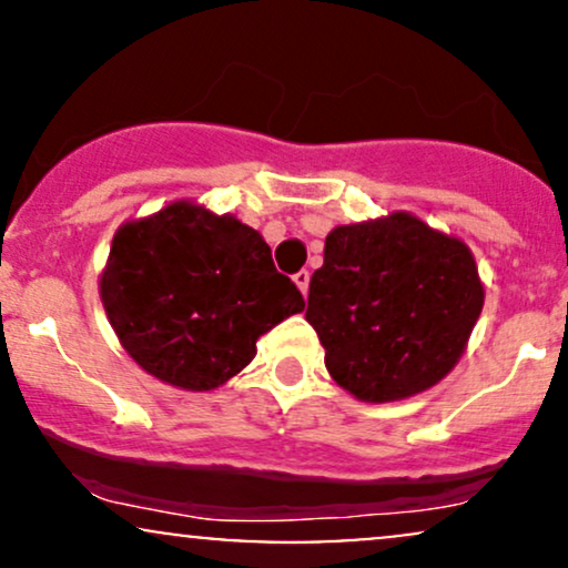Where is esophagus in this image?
<instances>
[{"label": "esophagus", "instance_id": "obj_1", "mask_svg": "<svg viewBox=\"0 0 568 568\" xmlns=\"http://www.w3.org/2000/svg\"><path fill=\"white\" fill-rule=\"evenodd\" d=\"M293 283H296L298 291H302L306 296V291H310V272H306V270L296 272V275H293Z\"/></svg>", "mask_w": 568, "mask_h": 568}]
</instances>
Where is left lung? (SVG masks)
<instances>
[{"label":"left lung","instance_id":"obj_1","mask_svg":"<svg viewBox=\"0 0 568 568\" xmlns=\"http://www.w3.org/2000/svg\"><path fill=\"white\" fill-rule=\"evenodd\" d=\"M480 310L484 285L467 245L408 213L336 226L306 296L325 368L368 403L438 384L459 361Z\"/></svg>","mask_w":568,"mask_h":568}]
</instances>
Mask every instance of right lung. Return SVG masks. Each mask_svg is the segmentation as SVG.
Returning <instances> with one entry per match:
<instances>
[{"mask_svg": "<svg viewBox=\"0 0 568 568\" xmlns=\"http://www.w3.org/2000/svg\"><path fill=\"white\" fill-rule=\"evenodd\" d=\"M101 298L130 357L194 393L240 374L256 338L304 310L262 234L189 202L114 234Z\"/></svg>", "mask_w": 568, "mask_h": 568, "instance_id": "1", "label": "right lung"}]
</instances>
